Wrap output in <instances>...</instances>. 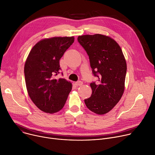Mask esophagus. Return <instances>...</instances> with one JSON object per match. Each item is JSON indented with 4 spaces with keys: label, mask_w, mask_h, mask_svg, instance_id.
Returning a JSON list of instances; mask_svg holds the SVG:
<instances>
[{
    "label": "esophagus",
    "mask_w": 155,
    "mask_h": 155,
    "mask_svg": "<svg viewBox=\"0 0 155 155\" xmlns=\"http://www.w3.org/2000/svg\"><path fill=\"white\" fill-rule=\"evenodd\" d=\"M75 84L77 85V86H81L83 84V82L81 81H77V82L75 83Z\"/></svg>",
    "instance_id": "esophagus-1"
}]
</instances>
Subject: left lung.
<instances>
[{
  "mask_svg": "<svg viewBox=\"0 0 155 155\" xmlns=\"http://www.w3.org/2000/svg\"><path fill=\"white\" fill-rule=\"evenodd\" d=\"M77 40L89 56L93 74L98 78L97 83L90 84L92 94L84 103L96 114H107L124 90L127 65L122 50L116 41L101 34L84 35Z\"/></svg>",
  "mask_w": 155,
  "mask_h": 155,
  "instance_id": "1",
  "label": "left lung"
}]
</instances>
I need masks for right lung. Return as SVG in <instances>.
I'll use <instances>...</instances> for the list:
<instances>
[{
	"instance_id": "1",
	"label": "right lung",
	"mask_w": 155,
	"mask_h": 155,
	"mask_svg": "<svg viewBox=\"0 0 155 155\" xmlns=\"http://www.w3.org/2000/svg\"><path fill=\"white\" fill-rule=\"evenodd\" d=\"M74 41V37L41 40L34 46L26 59L25 76L28 93L44 112L59 111L72 90L71 82L56 76L61 70L59 60Z\"/></svg>"
}]
</instances>
